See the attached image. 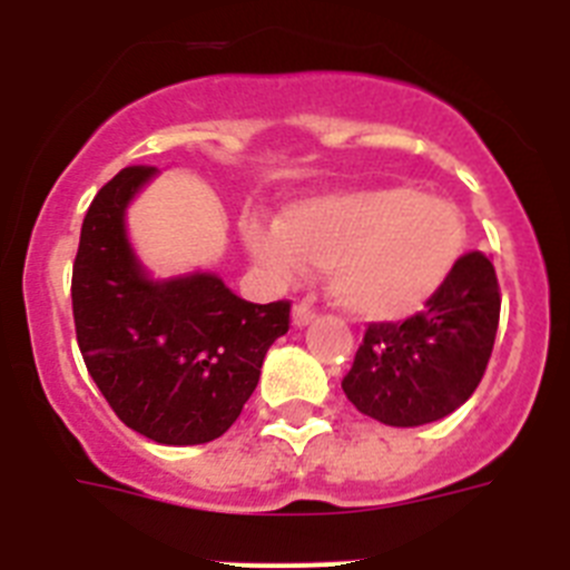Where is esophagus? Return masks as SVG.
<instances>
[{
  "label": "esophagus",
  "instance_id": "1",
  "mask_svg": "<svg viewBox=\"0 0 570 570\" xmlns=\"http://www.w3.org/2000/svg\"><path fill=\"white\" fill-rule=\"evenodd\" d=\"M316 320V311L311 308V302L308 299H302V302H296L294 305V325H308V322H314Z\"/></svg>",
  "mask_w": 570,
  "mask_h": 570
}]
</instances>
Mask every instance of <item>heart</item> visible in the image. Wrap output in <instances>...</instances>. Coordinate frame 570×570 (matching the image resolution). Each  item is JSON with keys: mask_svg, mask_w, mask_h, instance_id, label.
Wrapping results in <instances>:
<instances>
[{"mask_svg": "<svg viewBox=\"0 0 570 570\" xmlns=\"http://www.w3.org/2000/svg\"><path fill=\"white\" fill-rule=\"evenodd\" d=\"M248 245L279 279H294L305 265L328 271L342 308L396 320L442 288L465 248V225L445 199L414 188H367L294 205L282 225L250 223Z\"/></svg>", "mask_w": 570, "mask_h": 570, "instance_id": "b5f03b06", "label": "heart"}]
</instances>
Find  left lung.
<instances>
[{
	"instance_id": "8db88e82",
	"label": "left lung",
	"mask_w": 570,
	"mask_h": 570,
	"mask_svg": "<svg viewBox=\"0 0 570 570\" xmlns=\"http://www.w3.org/2000/svg\"><path fill=\"white\" fill-rule=\"evenodd\" d=\"M500 282L482 250L460 256L425 311L367 322L342 391L371 420L414 428L454 414L476 391L500 325Z\"/></svg>"
}]
</instances>
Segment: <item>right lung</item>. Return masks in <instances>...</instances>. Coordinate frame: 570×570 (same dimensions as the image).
I'll return each mask as SVG.
<instances>
[{
	"label": "right lung",
	"instance_id": "right-lung-1",
	"mask_svg": "<svg viewBox=\"0 0 570 570\" xmlns=\"http://www.w3.org/2000/svg\"><path fill=\"white\" fill-rule=\"evenodd\" d=\"M154 174L122 168L85 214L70 279L77 342L125 425L163 445H203L242 414L268 347L291 328V302H245L214 274L148 279L125 208Z\"/></svg>",
	"mask_w": 570,
	"mask_h": 570
}]
</instances>
